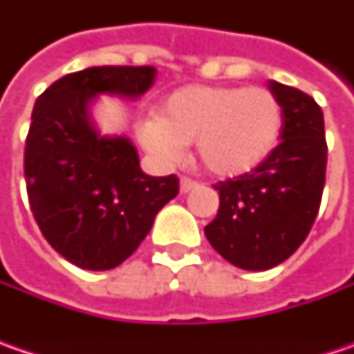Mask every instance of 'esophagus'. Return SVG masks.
I'll use <instances>...</instances> for the list:
<instances>
[{"instance_id":"esophagus-1","label":"esophagus","mask_w":354,"mask_h":354,"mask_svg":"<svg viewBox=\"0 0 354 354\" xmlns=\"http://www.w3.org/2000/svg\"><path fill=\"white\" fill-rule=\"evenodd\" d=\"M195 187H197V183H195L193 179H189V177H181V183H179L181 193H189V191H193Z\"/></svg>"}]
</instances>
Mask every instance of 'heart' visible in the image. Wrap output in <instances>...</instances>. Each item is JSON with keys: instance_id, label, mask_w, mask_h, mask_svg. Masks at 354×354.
Here are the masks:
<instances>
[{"instance_id": "1", "label": "heart", "mask_w": 354, "mask_h": 354, "mask_svg": "<svg viewBox=\"0 0 354 354\" xmlns=\"http://www.w3.org/2000/svg\"><path fill=\"white\" fill-rule=\"evenodd\" d=\"M283 108L266 88L189 84L159 104L157 116L138 124L143 149L163 165L183 156L195 142L201 165L218 177L256 169L276 149Z\"/></svg>"}]
</instances>
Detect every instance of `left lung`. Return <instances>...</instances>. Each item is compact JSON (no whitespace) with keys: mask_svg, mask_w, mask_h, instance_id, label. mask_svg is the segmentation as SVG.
Masks as SVG:
<instances>
[{"mask_svg":"<svg viewBox=\"0 0 354 354\" xmlns=\"http://www.w3.org/2000/svg\"><path fill=\"white\" fill-rule=\"evenodd\" d=\"M283 108L279 145L250 173L214 185L216 218L205 226L211 246L242 270L262 272L288 260L309 234L325 185L323 112L301 90L270 80Z\"/></svg>","mask_w":354,"mask_h":354,"instance_id":"8db88e82","label":"left lung"}]
</instances>
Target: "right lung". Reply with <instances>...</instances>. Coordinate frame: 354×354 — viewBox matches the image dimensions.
Returning a JSON list of instances; mask_svg holds the SVG:
<instances>
[{
    "label": "right lung",
    "mask_w": 354,
    "mask_h": 354,
    "mask_svg": "<svg viewBox=\"0 0 354 354\" xmlns=\"http://www.w3.org/2000/svg\"><path fill=\"white\" fill-rule=\"evenodd\" d=\"M156 75L153 66H90L59 78L35 102L25 143L31 211L48 244L82 270L128 260L179 193L175 175L143 173L128 136H104L92 116L102 94L138 100Z\"/></svg>",
    "instance_id": "right-lung-1"
}]
</instances>
